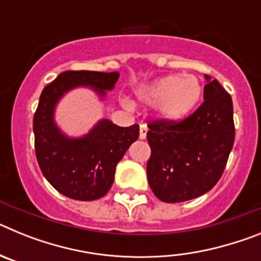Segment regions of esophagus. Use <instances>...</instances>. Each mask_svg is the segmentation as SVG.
Returning a JSON list of instances; mask_svg holds the SVG:
<instances>
[{"instance_id":"esophagus-1","label":"esophagus","mask_w":261,"mask_h":261,"mask_svg":"<svg viewBox=\"0 0 261 261\" xmlns=\"http://www.w3.org/2000/svg\"><path fill=\"white\" fill-rule=\"evenodd\" d=\"M146 133L147 125L146 124H141V125H140V138H141V140H145V138H146Z\"/></svg>"}]
</instances>
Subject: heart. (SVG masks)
Listing matches in <instances>:
<instances>
[{
	"mask_svg": "<svg viewBox=\"0 0 261 261\" xmlns=\"http://www.w3.org/2000/svg\"><path fill=\"white\" fill-rule=\"evenodd\" d=\"M138 95L147 105L159 106L163 117L179 120L199 102L201 85L195 75H167L144 87Z\"/></svg>",
	"mask_w": 261,
	"mask_h": 261,
	"instance_id": "1",
	"label": "heart"
}]
</instances>
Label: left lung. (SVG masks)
Wrapping results in <instances>:
<instances>
[{
    "instance_id": "obj_1",
    "label": "left lung",
    "mask_w": 261,
    "mask_h": 261,
    "mask_svg": "<svg viewBox=\"0 0 261 261\" xmlns=\"http://www.w3.org/2000/svg\"><path fill=\"white\" fill-rule=\"evenodd\" d=\"M204 102L181 120L147 123V181L161 201L181 202L211 191L220 180L234 145L232 100L205 75Z\"/></svg>"
}]
</instances>
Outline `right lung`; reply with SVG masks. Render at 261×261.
<instances>
[{"instance_id": "obj_1", "label": "right lung", "mask_w": 261, "mask_h": 261, "mask_svg": "<svg viewBox=\"0 0 261 261\" xmlns=\"http://www.w3.org/2000/svg\"><path fill=\"white\" fill-rule=\"evenodd\" d=\"M119 73L68 70L41 91L34 115L35 154L39 167L55 190L81 201L98 200L110 191L115 170L140 135L138 124L117 126L102 120L87 136L70 140L53 123V108L65 91L80 85L95 87L100 95L116 84Z\"/></svg>"}]
</instances>
